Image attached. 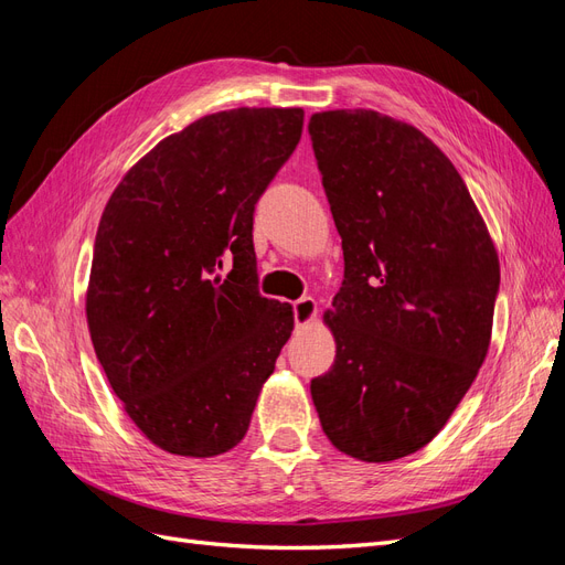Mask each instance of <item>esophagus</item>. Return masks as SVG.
<instances>
[{
  "label": "esophagus",
  "mask_w": 565,
  "mask_h": 565,
  "mask_svg": "<svg viewBox=\"0 0 565 565\" xmlns=\"http://www.w3.org/2000/svg\"><path fill=\"white\" fill-rule=\"evenodd\" d=\"M292 311H295L297 328H306V324L313 322V318L318 313V303L313 297H301L292 303Z\"/></svg>",
  "instance_id": "esophagus-1"
}]
</instances>
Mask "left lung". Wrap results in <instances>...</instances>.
Here are the masks:
<instances>
[{
	"label": "left lung",
	"instance_id": "1",
	"mask_svg": "<svg viewBox=\"0 0 565 565\" xmlns=\"http://www.w3.org/2000/svg\"><path fill=\"white\" fill-rule=\"evenodd\" d=\"M309 134L344 249L322 316L334 365L311 396L337 450L391 461L424 448L473 384L500 259L455 164L413 125L328 110Z\"/></svg>",
	"mask_w": 565,
	"mask_h": 565
}]
</instances>
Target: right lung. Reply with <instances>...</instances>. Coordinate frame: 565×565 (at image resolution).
<instances>
[{
    "label": "right lung",
    "instance_id": "add662e5",
    "mask_svg": "<svg viewBox=\"0 0 565 565\" xmlns=\"http://www.w3.org/2000/svg\"><path fill=\"white\" fill-rule=\"evenodd\" d=\"M301 129V108L204 115L136 162L100 216L92 344L131 422L167 452L235 448L292 334V306L256 289L252 224Z\"/></svg>",
    "mask_w": 565,
    "mask_h": 565
}]
</instances>
